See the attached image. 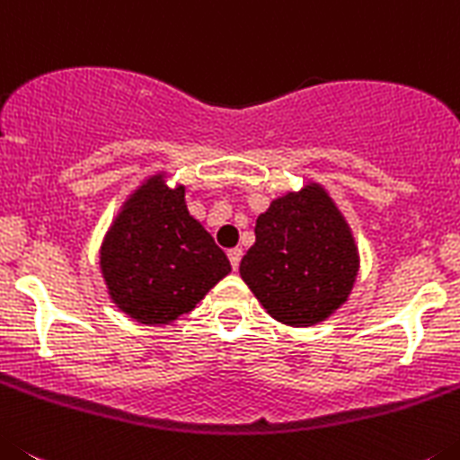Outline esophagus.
I'll use <instances>...</instances> for the list:
<instances>
[{"instance_id":"34e87169","label":"esophagus","mask_w":460,"mask_h":460,"mask_svg":"<svg viewBox=\"0 0 460 460\" xmlns=\"http://www.w3.org/2000/svg\"><path fill=\"white\" fill-rule=\"evenodd\" d=\"M229 261H231V268H234V270H238V266H240V259H243V250H240V247H234V250H229Z\"/></svg>"}]
</instances>
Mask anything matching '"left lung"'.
<instances>
[{"instance_id": "1", "label": "left lung", "mask_w": 460, "mask_h": 460, "mask_svg": "<svg viewBox=\"0 0 460 460\" xmlns=\"http://www.w3.org/2000/svg\"><path fill=\"white\" fill-rule=\"evenodd\" d=\"M240 277L275 321L307 328L349 300L359 256L343 215L321 185L288 192L259 215Z\"/></svg>"}]
</instances>
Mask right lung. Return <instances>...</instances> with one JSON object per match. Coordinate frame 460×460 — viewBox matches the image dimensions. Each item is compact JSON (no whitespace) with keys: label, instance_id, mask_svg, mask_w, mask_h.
<instances>
[{"label":"right lung","instance_id":"right-lung-1","mask_svg":"<svg viewBox=\"0 0 460 460\" xmlns=\"http://www.w3.org/2000/svg\"><path fill=\"white\" fill-rule=\"evenodd\" d=\"M101 268L117 307L146 325L192 312L231 272L225 252L185 206V188L164 173L130 194L101 247Z\"/></svg>","mask_w":460,"mask_h":460}]
</instances>
